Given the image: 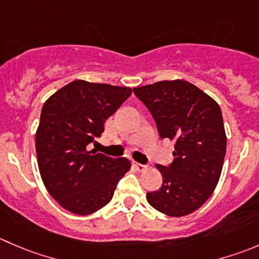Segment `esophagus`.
<instances>
[{
    "mask_svg": "<svg viewBox=\"0 0 259 259\" xmlns=\"http://www.w3.org/2000/svg\"><path fill=\"white\" fill-rule=\"evenodd\" d=\"M134 165L137 167V169L139 170V172H143V170H145L148 168V165L142 164V163H137V162H134Z\"/></svg>",
    "mask_w": 259,
    "mask_h": 259,
    "instance_id": "1",
    "label": "esophagus"
}]
</instances>
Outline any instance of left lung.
Masks as SVG:
<instances>
[{
    "label": "left lung",
    "mask_w": 259,
    "mask_h": 259,
    "mask_svg": "<svg viewBox=\"0 0 259 259\" xmlns=\"http://www.w3.org/2000/svg\"><path fill=\"white\" fill-rule=\"evenodd\" d=\"M152 114L162 139L175 140L172 163L155 167L159 190L147 193L150 206L180 218L199 209L218 185L227 150L219 105L190 82L160 81L133 89Z\"/></svg>",
    "instance_id": "obj_1"
}]
</instances>
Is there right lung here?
Segmentation results:
<instances>
[{
    "mask_svg": "<svg viewBox=\"0 0 259 259\" xmlns=\"http://www.w3.org/2000/svg\"><path fill=\"white\" fill-rule=\"evenodd\" d=\"M130 95L129 87L77 79L45 101L35 135L37 165L48 192L68 211L89 215L104 207L130 169L126 158L87 149Z\"/></svg>",
    "mask_w": 259,
    "mask_h": 259,
    "instance_id": "add662e5",
    "label": "right lung"
}]
</instances>
